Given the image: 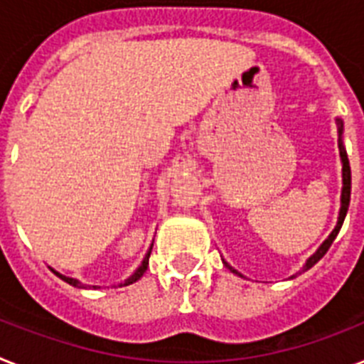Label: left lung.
Wrapping results in <instances>:
<instances>
[{
  "label": "left lung",
  "mask_w": 364,
  "mask_h": 364,
  "mask_svg": "<svg viewBox=\"0 0 364 364\" xmlns=\"http://www.w3.org/2000/svg\"><path fill=\"white\" fill-rule=\"evenodd\" d=\"M337 126H338V150H341V161H342V195H341V212H338V221H337V227L333 229V232L329 234V238L326 240V242L318 247V251L314 255H312L311 258H309L307 262H305V266H303V272H307V269H311L314 264L320 260V258L323 257V255L327 253V249L331 247V243L335 242V238H337L338 230H341L342 223H344V218H346V212H348V206H350V195H351V171H350V161H348V154H346V149H344V145H342V121L341 119H337ZM223 264L227 266V268L230 269L232 273H238L236 269L230 266V264H227L223 260ZM240 277H242V273H238Z\"/></svg>",
  "instance_id": "8db88e82"
}]
</instances>
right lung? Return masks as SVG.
I'll return each mask as SVG.
<instances>
[{
	"label": "right lung",
	"instance_id": "1",
	"mask_svg": "<svg viewBox=\"0 0 364 364\" xmlns=\"http://www.w3.org/2000/svg\"><path fill=\"white\" fill-rule=\"evenodd\" d=\"M150 251H152V245H150V249L149 251H146V255H145V258H143V262H141V266L137 269H135L134 273H132L130 277L126 279L124 283H121V287H128V284H132V283H135V281H139L141 277H143V273L146 272V266H149V258H150ZM53 273H55L57 277L59 279H63V281H65V283H68V284H72V287H77V288H85V284H81L80 281H77V279H72V277H67V275H63V273H59V272H55V269H52ZM92 288H96V287H92Z\"/></svg>",
	"mask_w": 364,
	"mask_h": 364
}]
</instances>
